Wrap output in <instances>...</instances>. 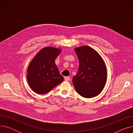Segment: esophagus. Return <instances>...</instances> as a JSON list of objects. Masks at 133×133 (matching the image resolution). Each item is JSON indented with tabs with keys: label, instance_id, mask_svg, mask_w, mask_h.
Returning a JSON list of instances; mask_svg holds the SVG:
<instances>
[{
	"label": "esophagus",
	"instance_id": "1",
	"mask_svg": "<svg viewBox=\"0 0 133 133\" xmlns=\"http://www.w3.org/2000/svg\"><path fill=\"white\" fill-rule=\"evenodd\" d=\"M64 79H65V80L66 81H69V80H70V78H69V76H65Z\"/></svg>",
	"mask_w": 133,
	"mask_h": 133
}]
</instances>
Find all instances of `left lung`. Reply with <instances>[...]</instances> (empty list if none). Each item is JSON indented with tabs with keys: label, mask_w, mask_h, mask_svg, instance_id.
Wrapping results in <instances>:
<instances>
[{
	"label": "left lung",
	"mask_w": 133,
	"mask_h": 133,
	"mask_svg": "<svg viewBox=\"0 0 133 133\" xmlns=\"http://www.w3.org/2000/svg\"><path fill=\"white\" fill-rule=\"evenodd\" d=\"M79 66L72 81L77 93L90 98L98 95L103 90L107 80V69L99 54L92 48L83 46L75 48Z\"/></svg>",
	"instance_id": "1"
}]
</instances>
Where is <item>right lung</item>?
<instances>
[{
	"instance_id": "obj_1",
	"label": "right lung",
	"mask_w": 133,
	"mask_h": 133,
	"mask_svg": "<svg viewBox=\"0 0 133 133\" xmlns=\"http://www.w3.org/2000/svg\"><path fill=\"white\" fill-rule=\"evenodd\" d=\"M61 51L57 48L45 47L30 62L27 71V79L30 87L36 93H47L64 80L55 64V60Z\"/></svg>"
}]
</instances>
